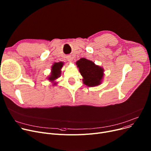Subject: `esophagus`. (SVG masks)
I'll list each match as a JSON object with an SVG mask.
<instances>
[{
    "instance_id": "34e87169",
    "label": "esophagus",
    "mask_w": 151,
    "mask_h": 151,
    "mask_svg": "<svg viewBox=\"0 0 151 151\" xmlns=\"http://www.w3.org/2000/svg\"><path fill=\"white\" fill-rule=\"evenodd\" d=\"M66 58H67V60H68L69 62H71V61H73V58H72L71 56H68V57H66Z\"/></svg>"
}]
</instances>
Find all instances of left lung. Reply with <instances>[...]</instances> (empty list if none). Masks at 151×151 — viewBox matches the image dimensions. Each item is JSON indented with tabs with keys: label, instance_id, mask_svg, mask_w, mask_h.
I'll return each mask as SVG.
<instances>
[{
	"label": "left lung",
	"instance_id": "1",
	"mask_svg": "<svg viewBox=\"0 0 151 151\" xmlns=\"http://www.w3.org/2000/svg\"><path fill=\"white\" fill-rule=\"evenodd\" d=\"M77 67L83 77V84L87 86H97L102 83L104 75L103 68L96 65L93 61L82 58L76 61Z\"/></svg>",
	"mask_w": 151,
	"mask_h": 151
}]
</instances>
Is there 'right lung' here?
I'll return each mask as SVG.
<instances>
[{
    "label": "right lung",
    "mask_w": 151,
    "mask_h": 151,
    "mask_svg": "<svg viewBox=\"0 0 151 151\" xmlns=\"http://www.w3.org/2000/svg\"><path fill=\"white\" fill-rule=\"evenodd\" d=\"M64 63L62 61L58 62V63H54L51 67V72L50 75L48 76L47 79L50 82H52V85H57L56 80L60 77L61 74V68H63Z\"/></svg>",
    "instance_id": "obj_1"
}]
</instances>
